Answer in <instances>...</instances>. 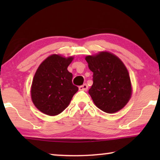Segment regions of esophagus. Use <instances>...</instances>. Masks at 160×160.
<instances>
[{
	"mask_svg": "<svg viewBox=\"0 0 160 160\" xmlns=\"http://www.w3.org/2000/svg\"><path fill=\"white\" fill-rule=\"evenodd\" d=\"M80 90H83V91H87V89H88V86H87V84H84L83 85H82V86H80L79 87Z\"/></svg>",
	"mask_w": 160,
	"mask_h": 160,
	"instance_id": "1",
	"label": "esophagus"
}]
</instances>
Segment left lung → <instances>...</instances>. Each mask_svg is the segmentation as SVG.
Segmentation results:
<instances>
[{
    "label": "left lung",
    "mask_w": 160,
    "mask_h": 160,
    "mask_svg": "<svg viewBox=\"0 0 160 160\" xmlns=\"http://www.w3.org/2000/svg\"><path fill=\"white\" fill-rule=\"evenodd\" d=\"M85 60L93 73V84L89 94L95 106L108 113L123 108L131 98L132 86L122 61L108 52L87 56Z\"/></svg>",
    "instance_id": "left-lung-1"
}]
</instances>
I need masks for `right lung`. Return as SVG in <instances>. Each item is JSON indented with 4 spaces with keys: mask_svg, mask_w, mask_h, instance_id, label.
<instances>
[{
    "mask_svg": "<svg viewBox=\"0 0 160 160\" xmlns=\"http://www.w3.org/2000/svg\"><path fill=\"white\" fill-rule=\"evenodd\" d=\"M73 57L52 54L43 60L32 79L31 98L35 106L49 116H56L68 106L78 88L72 83L68 67Z\"/></svg>",
    "mask_w": 160,
    "mask_h": 160,
    "instance_id": "obj_1",
    "label": "right lung"
}]
</instances>
